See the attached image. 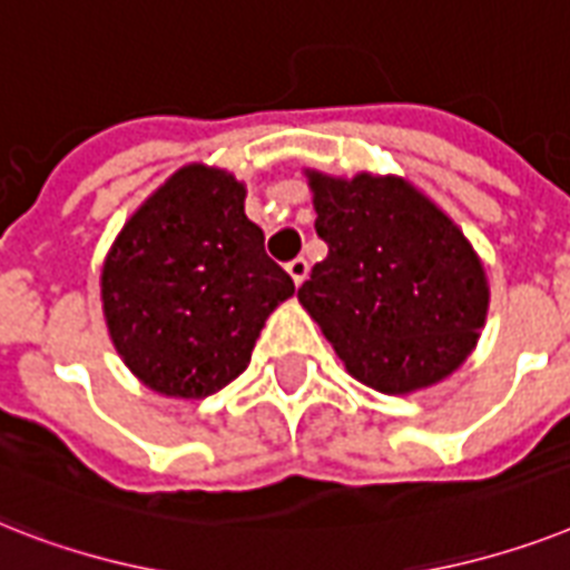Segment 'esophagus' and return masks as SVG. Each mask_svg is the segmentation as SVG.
<instances>
[{
	"label": "esophagus",
	"mask_w": 570,
	"mask_h": 570,
	"mask_svg": "<svg viewBox=\"0 0 570 570\" xmlns=\"http://www.w3.org/2000/svg\"><path fill=\"white\" fill-rule=\"evenodd\" d=\"M286 272H289V277L295 281V286L304 284V277H307V261L304 257H295V261L286 263Z\"/></svg>",
	"instance_id": "obj_1"
}]
</instances>
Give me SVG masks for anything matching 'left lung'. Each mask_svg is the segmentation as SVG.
<instances>
[{
	"label": "left lung",
	"mask_w": 570,
	"mask_h": 570,
	"mask_svg": "<svg viewBox=\"0 0 570 570\" xmlns=\"http://www.w3.org/2000/svg\"><path fill=\"white\" fill-rule=\"evenodd\" d=\"M327 257L301 304L357 381L401 395L451 374L478 342L489 286L462 230L401 178L309 173Z\"/></svg>",
	"instance_id": "8db88e82"
}]
</instances>
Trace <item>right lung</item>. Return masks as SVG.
<instances>
[{"mask_svg":"<svg viewBox=\"0 0 570 570\" xmlns=\"http://www.w3.org/2000/svg\"><path fill=\"white\" fill-rule=\"evenodd\" d=\"M243 202L234 175L184 166L110 248L101 269L110 340L155 392L207 397L228 386L263 322L295 293Z\"/></svg>","mask_w":570,"mask_h":570,"instance_id":"add662e5","label":"right lung"}]
</instances>
